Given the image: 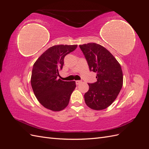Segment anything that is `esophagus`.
Returning a JSON list of instances; mask_svg holds the SVG:
<instances>
[{
  "mask_svg": "<svg viewBox=\"0 0 149 149\" xmlns=\"http://www.w3.org/2000/svg\"><path fill=\"white\" fill-rule=\"evenodd\" d=\"M81 83H82L81 81H76V84H77V85H78V84H81Z\"/></svg>",
  "mask_w": 149,
  "mask_h": 149,
  "instance_id": "34e87169",
  "label": "esophagus"
}]
</instances>
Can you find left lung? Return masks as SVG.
<instances>
[{
    "label": "left lung",
    "mask_w": 149,
    "mask_h": 149,
    "mask_svg": "<svg viewBox=\"0 0 149 149\" xmlns=\"http://www.w3.org/2000/svg\"><path fill=\"white\" fill-rule=\"evenodd\" d=\"M90 71L97 73V81L89 84L84 94L86 105L94 110H102L112 104L123 85V74L116 58L101 45H80Z\"/></svg>",
    "instance_id": "left-lung-1"
}]
</instances>
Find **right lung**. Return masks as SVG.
Wrapping results in <instances>:
<instances>
[{"label": "right lung", "mask_w": 149, "mask_h": 149, "mask_svg": "<svg viewBox=\"0 0 149 149\" xmlns=\"http://www.w3.org/2000/svg\"><path fill=\"white\" fill-rule=\"evenodd\" d=\"M77 45H58L49 48L35 62L31 85L39 102L53 111L63 110L68 105L76 82L58 79L64 64L65 56L73 52Z\"/></svg>", "instance_id": "1"}]
</instances>
